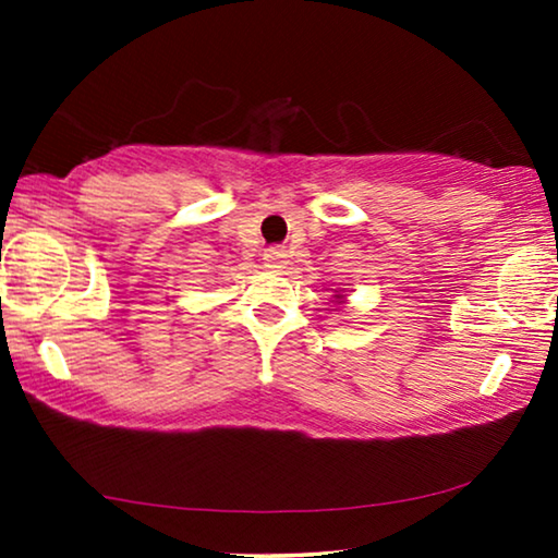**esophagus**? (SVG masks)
Wrapping results in <instances>:
<instances>
[{
  "label": "esophagus",
  "instance_id": "obj_1",
  "mask_svg": "<svg viewBox=\"0 0 558 558\" xmlns=\"http://www.w3.org/2000/svg\"><path fill=\"white\" fill-rule=\"evenodd\" d=\"M264 266L271 271H281L287 266V251L284 248H269L264 254Z\"/></svg>",
  "mask_w": 558,
  "mask_h": 558
}]
</instances>
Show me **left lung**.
Returning <instances> with one entry per match:
<instances>
[{
  "instance_id": "left-lung-1",
  "label": "left lung",
  "mask_w": 558,
  "mask_h": 558,
  "mask_svg": "<svg viewBox=\"0 0 558 558\" xmlns=\"http://www.w3.org/2000/svg\"><path fill=\"white\" fill-rule=\"evenodd\" d=\"M335 296H338V300H340V294H335Z\"/></svg>"
}]
</instances>
